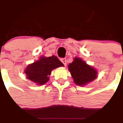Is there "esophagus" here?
<instances>
[{
    "mask_svg": "<svg viewBox=\"0 0 123 123\" xmlns=\"http://www.w3.org/2000/svg\"><path fill=\"white\" fill-rule=\"evenodd\" d=\"M61 62L64 64V66H66V62H67L66 58H62V59H61Z\"/></svg>",
    "mask_w": 123,
    "mask_h": 123,
    "instance_id": "esophagus-1",
    "label": "esophagus"
}]
</instances>
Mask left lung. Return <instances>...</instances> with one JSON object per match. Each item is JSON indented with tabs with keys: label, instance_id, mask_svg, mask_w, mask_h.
Segmentation results:
<instances>
[{
	"label": "left lung",
	"instance_id": "obj_1",
	"mask_svg": "<svg viewBox=\"0 0 123 123\" xmlns=\"http://www.w3.org/2000/svg\"><path fill=\"white\" fill-rule=\"evenodd\" d=\"M68 68L75 83L80 86L85 85L97 77L96 69L79 57H75L73 62L69 64Z\"/></svg>",
	"mask_w": 123,
	"mask_h": 123
}]
</instances>
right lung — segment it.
<instances>
[{
  "mask_svg": "<svg viewBox=\"0 0 123 123\" xmlns=\"http://www.w3.org/2000/svg\"><path fill=\"white\" fill-rule=\"evenodd\" d=\"M64 66L55 55L46 57L42 56L40 60L27 66L24 71L26 78L37 85H43L49 80V75L54 69Z\"/></svg>",
  "mask_w": 123,
  "mask_h": 123,
  "instance_id": "obj_1",
  "label": "right lung"
}]
</instances>
